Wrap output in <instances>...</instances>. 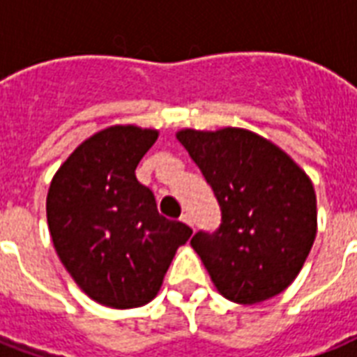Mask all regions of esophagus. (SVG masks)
I'll use <instances>...</instances> for the list:
<instances>
[{"label": "esophagus", "instance_id": "obj_1", "mask_svg": "<svg viewBox=\"0 0 357 357\" xmlns=\"http://www.w3.org/2000/svg\"><path fill=\"white\" fill-rule=\"evenodd\" d=\"M181 222H184V223H186V225L193 227V220H192V216H190V214H182Z\"/></svg>", "mask_w": 357, "mask_h": 357}]
</instances>
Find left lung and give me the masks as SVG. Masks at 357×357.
Segmentation results:
<instances>
[{"label": "left lung", "instance_id": "1", "mask_svg": "<svg viewBox=\"0 0 357 357\" xmlns=\"http://www.w3.org/2000/svg\"><path fill=\"white\" fill-rule=\"evenodd\" d=\"M176 139L222 210L216 231L201 229L192 238L216 289L236 303L278 296L300 273L317 234L309 176L281 149L248 130H182Z\"/></svg>", "mask_w": 357, "mask_h": 357}]
</instances>
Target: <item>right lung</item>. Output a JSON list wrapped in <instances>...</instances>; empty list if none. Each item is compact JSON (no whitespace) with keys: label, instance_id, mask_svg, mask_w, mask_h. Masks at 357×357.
Here are the masks:
<instances>
[{"label":"right lung","instance_id":"add662e5","mask_svg":"<svg viewBox=\"0 0 357 357\" xmlns=\"http://www.w3.org/2000/svg\"><path fill=\"white\" fill-rule=\"evenodd\" d=\"M156 130L112 126L84 141L55 173L46 199L48 227L66 272L95 302L141 307L156 296L192 229L167 220L135 167Z\"/></svg>","mask_w":357,"mask_h":357}]
</instances>
